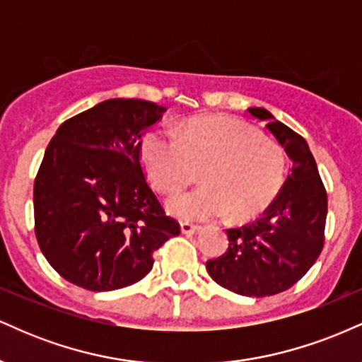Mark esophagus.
Listing matches in <instances>:
<instances>
[{
	"instance_id": "1",
	"label": "esophagus",
	"mask_w": 362,
	"mask_h": 362,
	"mask_svg": "<svg viewBox=\"0 0 362 362\" xmlns=\"http://www.w3.org/2000/svg\"><path fill=\"white\" fill-rule=\"evenodd\" d=\"M180 230L184 235H194L201 231V226H197V224H190V223H182Z\"/></svg>"
}]
</instances>
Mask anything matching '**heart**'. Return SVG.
<instances>
[{
	"instance_id": "b5f03b06",
	"label": "heart",
	"mask_w": 362,
	"mask_h": 362,
	"mask_svg": "<svg viewBox=\"0 0 362 362\" xmlns=\"http://www.w3.org/2000/svg\"><path fill=\"white\" fill-rule=\"evenodd\" d=\"M141 160L149 182L175 194L202 172V189L168 199L167 209L184 221H209L230 214L247 221L260 214L286 175L284 149L242 120L204 117L187 122L180 134L160 129L146 136Z\"/></svg>"
}]
</instances>
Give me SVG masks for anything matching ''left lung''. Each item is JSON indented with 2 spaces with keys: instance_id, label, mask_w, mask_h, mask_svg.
Returning a JSON list of instances; mask_svg holds the SVG:
<instances>
[{
  "instance_id": "left-lung-1",
  "label": "left lung",
  "mask_w": 362,
  "mask_h": 362,
  "mask_svg": "<svg viewBox=\"0 0 362 362\" xmlns=\"http://www.w3.org/2000/svg\"><path fill=\"white\" fill-rule=\"evenodd\" d=\"M293 161L281 192L257 221L228 233V250L206 264L223 288L250 298L282 293L310 271L323 248L327 192L308 143L269 110L250 107Z\"/></svg>"
}]
</instances>
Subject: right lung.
<instances>
[{"label": "right lung", "instance_id": "obj_1", "mask_svg": "<svg viewBox=\"0 0 362 362\" xmlns=\"http://www.w3.org/2000/svg\"><path fill=\"white\" fill-rule=\"evenodd\" d=\"M165 110L110 98L62 122L49 143L34 184L35 236L66 281L98 293L126 288L180 233L139 163L141 139Z\"/></svg>", "mask_w": 362, "mask_h": 362}]
</instances>
